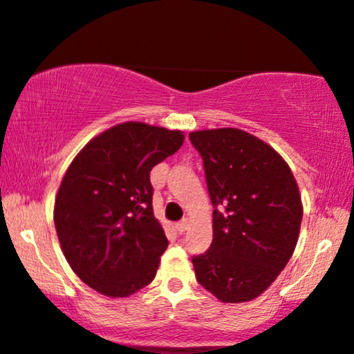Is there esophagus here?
I'll return each mask as SVG.
<instances>
[{
    "label": "esophagus",
    "instance_id": "34e87169",
    "mask_svg": "<svg viewBox=\"0 0 354 354\" xmlns=\"http://www.w3.org/2000/svg\"><path fill=\"white\" fill-rule=\"evenodd\" d=\"M174 228H176V232L180 233V234H183L186 232L187 228H189V221H187L186 218L185 220H181V221H178L176 225H174Z\"/></svg>",
    "mask_w": 354,
    "mask_h": 354
}]
</instances>
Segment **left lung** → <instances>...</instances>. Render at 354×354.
<instances>
[{"mask_svg":"<svg viewBox=\"0 0 354 354\" xmlns=\"http://www.w3.org/2000/svg\"><path fill=\"white\" fill-rule=\"evenodd\" d=\"M214 205V239L192 257L196 279L223 303L257 298L279 277L298 243V185L270 145L241 129L196 131Z\"/></svg>","mask_w":354,"mask_h":354,"instance_id":"left-lung-1","label":"left lung"}]
</instances>
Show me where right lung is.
Instances as JSON below:
<instances>
[{"label": "right lung", "mask_w": 354, "mask_h": 354, "mask_svg": "<svg viewBox=\"0 0 354 354\" xmlns=\"http://www.w3.org/2000/svg\"><path fill=\"white\" fill-rule=\"evenodd\" d=\"M185 136L122 122L92 139L69 165L55 201L66 261L98 293L126 298L155 279L168 239L153 216L150 171Z\"/></svg>", "instance_id": "right-lung-1"}]
</instances>
